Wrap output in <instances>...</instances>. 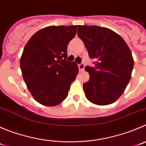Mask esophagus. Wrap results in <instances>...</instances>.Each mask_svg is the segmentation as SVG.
<instances>
[{
    "mask_svg": "<svg viewBox=\"0 0 146 146\" xmlns=\"http://www.w3.org/2000/svg\"><path fill=\"white\" fill-rule=\"evenodd\" d=\"M84 68H85V65L84 63L78 64V68H79L80 71H83L84 70Z\"/></svg>",
    "mask_w": 146,
    "mask_h": 146,
    "instance_id": "esophagus-1",
    "label": "esophagus"
}]
</instances>
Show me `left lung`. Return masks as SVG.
Returning a JSON list of instances; mask_svg holds the SVG:
<instances>
[{
    "label": "left lung",
    "mask_w": 146,
    "mask_h": 146,
    "mask_svg": "<svg viewBox=\"0 0 146 146\" xmlns=\"http://www.w3.org/2000/svg\"><path fill=\"white\" fill-rule=\"evenodd\" d=\"M77 35L96 60L95 67H85L90 76L83 86L86 97L97 105L112 104L131 78L134 60L130 48L118 34L105 27L78 25Z\"/></svg>",
    "instance_id": "left-lung-1"
}]
</instances>
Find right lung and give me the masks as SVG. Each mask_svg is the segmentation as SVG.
Returning <instances> with one entry per match:
<instances>
[{"instance_id": "add662e5", "label": "right lung", "mask_w": 146, "mask_h": 146, "mask_svg": "<svg viewBox=\"0 0 146 146\" xmlns=\"http://www.w3.org/2000/svg\"><path fill=\"white\" fill-rule=\"evenodd\" d=\"M77 26H50L36 32L27 43L20 60L23 78L34 99L48 107L65 100L78 68L66 60L67 47Z\"/></svg>"}]
</instances>
